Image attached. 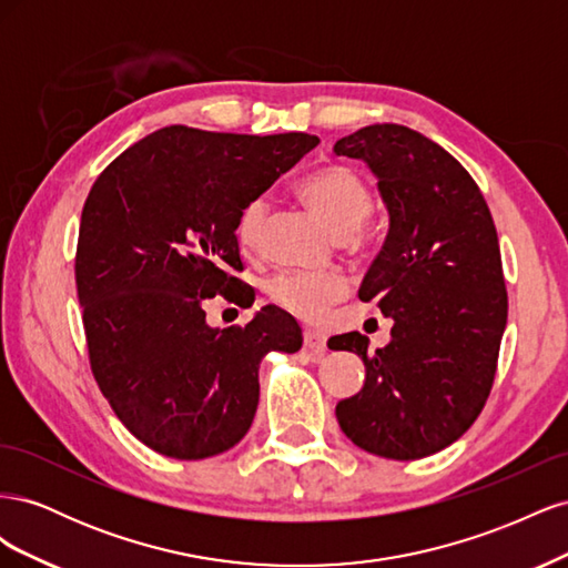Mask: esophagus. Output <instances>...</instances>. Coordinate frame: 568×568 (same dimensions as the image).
Listing matches in <instances>:
<instances>
[{
    "label": "esophagus",
    "instance_id": "1",
    "mask_svg": "<svg viewBox=\"0 0 568 568\" xmlns=\"http://www.w3.org/2000/svg\"><path fill=\"white\" fill-rule=\"evenodd\" d=\"M303 343H305V348L311 351L317 359L324 355V351H326V336L322 334V332H317V329H305L303 332Z\"/></svg>",
    "mask_w": 568,
    "mask_h": 568
}]
</instances>
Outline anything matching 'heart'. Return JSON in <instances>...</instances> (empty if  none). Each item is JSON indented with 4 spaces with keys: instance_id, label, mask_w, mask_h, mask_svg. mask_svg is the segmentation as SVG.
<instances>
[{
    "instance_id": "heart-1",
    "label": "heart",
    "mask_w": 568,
    "mask_h": 568,
    "mask_svg": "<svg viewBox=\"0 0 568 568\" xmlns=\"http://www.w3.org/2000/svg\"><path fill=\"white\" fill-rule=\"evenodd\" d=\"M296 192L336 236L363 234L372 196L367 182L351 165L322 163L298 180ZM265 220L267 201L263 196L251 199L236 217V244L244 251H257L263 242ZM348 288V277L338 270H284L267 282V296L282 311L313 322L320 320L332 303L346 296Z\"/></svg>"
}]
</instances>
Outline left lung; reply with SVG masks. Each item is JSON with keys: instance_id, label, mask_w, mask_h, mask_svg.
<instances>
[{"instance_id": "left-lung-1", "label": "left lung", "mask_w": 568, "mask_h": 568, "mask_svg": "<svg viewBox=\"0 0 568 568\" xmlns=\"http://www.w3.org/2000/svg\"><path fill=\"white\" fill-rule=\"evenodd\" d=\"M379 180L386 242L359 301L393 320L388 346L367 353L351 332L336 348L363 357L365 386L336 405L357 448L422 459L448 448L484 409L507 324L500 244L488 203L448 151L405 125H367L334 144Z\"/></svg>"}]
</instances>
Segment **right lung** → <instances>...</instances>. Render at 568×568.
<instances>
[{
    "mask_svg": "<svg viewBox=\"0 0 568 568\" xmlns=\"http://www.w3.org/2000/svg\"><path fill=\"white\" fill-rule=\"evenodd\" d=\"M317 144L305 132L170 125L97 178L75 253L90 365L118 419L151 450L205 459L234 448L255 417L261 359L303 346L280 307L213 329L203 303L242 296L230 274L244 267L236 217Z\"/></svg>",
    "mask_w": 568,
    "mask_h": 568,
    "instance_id": "right-lung-1",
    "label": "right lung"
}]
</instances>
